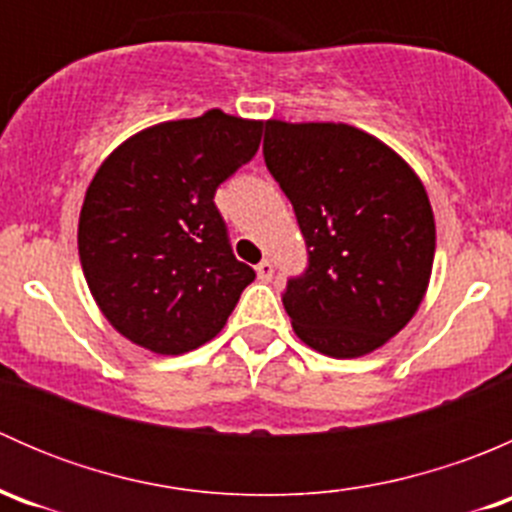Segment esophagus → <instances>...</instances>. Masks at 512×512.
Wrapping results in <instances>:
<instances>
[{"label":"esophagus","mask_w":512,"mask_h":512,"mask_svg":"<svg viewBox=\"0 0 512 512\" xmlns=\"http://www.w3.org/2000/svg\"><path fill=\"white\" fill-rule=\"evenodd\" d=\"M257 275H260V280L270 282L272 275H275V265H272V260H262L260 265H257Z\"/></svg>","instance_id":"esophagus-1"}]
</instances>
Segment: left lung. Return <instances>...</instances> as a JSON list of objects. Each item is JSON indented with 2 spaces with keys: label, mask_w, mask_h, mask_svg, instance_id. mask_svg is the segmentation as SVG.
I'll use <instances>...</instances> for the list:
<instances>
[{
  "label": "left lung",
  "mask_w": 512,
  "mask_h": 512,
  "mask_svg": "<svg viewBox=\"0 0 512 512\" xmlns=\"http://www.w3.org/2000/svg\"><path fill=\"white\" fill-rule=\"evenodd\" d=\"M267 170L292 203L307 267L282 304L304 344L354 359L414 317L436 252L421 180L389 146L347 123H265Z\"/></svg>",
  "instance_id": "8db88e82"
}]
</instances>
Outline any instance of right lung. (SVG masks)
Returning <instances> with one entry per match:
<instances>
[{"mask_svg":"<svg viewBox=\"0 0 512 512\" xmlns=\"http://www.w3.org/2000/svg\"><path fill=\"white\" fill-rule=\"evenodd\" d=\"M262 123L223 111L128 138L86 190L79 255L108 322L138 347L183 354L225 327L255 270L232 255L215 190L260 148Z\"/></svg>","mask_w":512,"mask_h":512,"instance_id":"right-lung-1","label":"right lung"}]
</instances>
